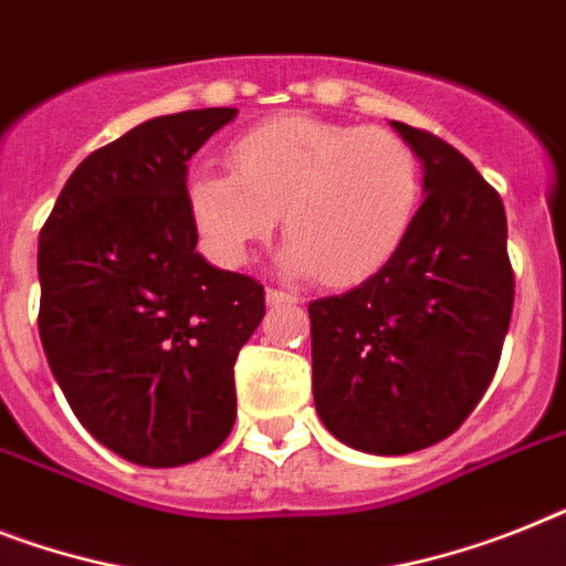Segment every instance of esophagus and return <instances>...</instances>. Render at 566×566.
<instances>
[{
  "label": "esophagus",
  "instance_id": "1",
  "mask_svg": "<svg viewBox=\"0 0 566 566\" xmlns=\"http://www.w3.org/2000/svg\"><path fill=\"white\" fill-rule=\"evenodd\" d=\"M265 301L272 303V306H280V303L286 306V303H297V297L289 292H283V289H265Z\"/></svg>",
  "mask_w": 566,
  "mask_h": 566
}]
</instances>
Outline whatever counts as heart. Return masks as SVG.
Returning <instances> with one entry per match:
<instances>
[{
	"label": "heart",
	"instance_id": "heart-1",
	"mask_svg": "<svg viewBox=\"0 0 566 566\" xmlns=\"http://www.w3.org/2000/svg\"><path fill=\"white\" fill-rule=\"evenodd\" d=\"M228 165L188 185L196 231L222 263H242L283 213L292 272L358 286L399 254L417 222V156L378 126L283 115L237 135Z\"/></svg>",
	"mask_w": 566,
	"mask_h": 566
}]
</instances>
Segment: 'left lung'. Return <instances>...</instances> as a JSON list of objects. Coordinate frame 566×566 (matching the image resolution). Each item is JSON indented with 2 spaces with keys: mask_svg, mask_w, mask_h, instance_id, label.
Masks as SVG:
<instances>
[{
  "mask_svg": "<svg viewBox=\"0 0 566 566\" xmlns=\"http://www.w3.org/2000/svg\"><path fill=\"white\" fill-rule=\"evenodd\" d=\"M390 124L424 167L417 222L376 277L310 303L317 417L381 457L437 446L469 419L515 303L501 193L440 135Z\"/></svg>",
  "mask_w": 566,
  "mask_h": 566,
  "instance_id": "obj_1",
  "label": "left lung"
}]
</instances>
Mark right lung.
Wrapping results in <instances>:
<instances>
[{"label":"right lung","mask_w":566,"mask_h":566,"mask_svg":"<svg viewBox=\"0 0 566 566\" xmlns=\"http://www.w3.org/2000/svg\"><path fill=\"white\" fill-rule=\"evenodd\" d=\"M233 115H161L95 149L40 231L36 324L51 373L101 446L149 469L226 442L233 364L265 315L254 277L196 254L188 161Z\"/></svg>","instance_id":"1"}]
</instances>
